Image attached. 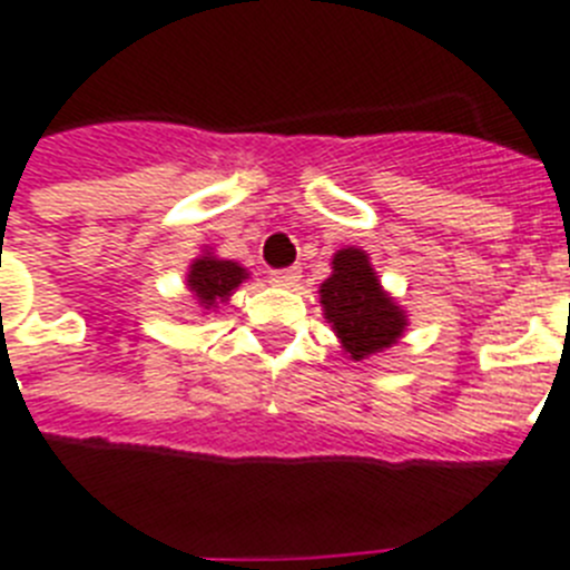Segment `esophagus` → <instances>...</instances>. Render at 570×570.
Wrapping results in <instances>:
<instances>
[{
  "label": "esophagus",
  "instance_id": "34e87169",
  "mask_svg": "<svg viewBox=\"0 0 570 570\" xmlns=\"http://www.w3.org/2000/svg\"><path fill=\"white\" fill-rule=\"evenodd\" d=\"M298 281H301V269H298V266H289V269L272 272V284H278V286H298Z\"/></svg>",
  "mask_w": 570,
  "mask_h": 570
}]
</instances>
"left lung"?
I'll return each mask as SVG.
<instances>
[{
    "label": "left lung",
    "instance_id": "8db88e82",
    "mask_svg": "<svg viewBox=\"0 0 570 570\" xmlns=\"http://www.w3.org/2000/svg\"><path fill=\"white\" fill-rule=\"evenodd\" d=\"M330 266L333 272L321 284L318 295L341 353L350 361H364L399 344L410 326L407 309L381 286L367 252L344 246L335 252Z\"/></svg>",
    "mask_w": 570,
    "mask_h": 570
}]
</instances>
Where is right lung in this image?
<instances>
[{
	"label": "right lung",
	"mask_w": 570,
	"mask_h": 570,
	"mask_svg": "<svg viewBox=\"0 0 570 570\" xmlns=\"http://www.w3.org/2000/svg\"><path fill=\"white\" fill-rule=\"evenodd\" d=\"M244 281H249V269L237 264V261L217 257L212 246L200 249V255L191 261L189 272H186V289H189L197 309L206 315L220 309V304H226L232 298V292Z\"/></svg>",
	"instance_id": "1"
}]
</instances>
